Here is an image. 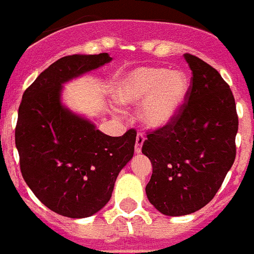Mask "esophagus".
Returning <instances> with one entry per match:
<instances>
[{
	"label": "esophagus",
	"mask_w": 254,
	"mask_h": 254,
	"mask_svg": "<svg viewBox=\"0 0 254 254\" xmlns=\"http://www.w3.org/2000/svg\"><path fill=\"white\" fill-rule=\"evenodd\" d=\"M145 135L142 133L137 134V138H135V146H134V151L135 154H141L142 151V145H143V142H145Z\"/></svg>",
	"instance_id": "obj_1"
}]
</instances>
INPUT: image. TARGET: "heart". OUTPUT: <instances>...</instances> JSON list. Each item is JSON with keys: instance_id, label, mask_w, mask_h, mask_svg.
<instances>
[{"instance_id": "obj_1", "label": "heart", "mask_w": 254, "mask_h": 254, "mask_svg": "<svg viewBox=\"0 0 254 254\" xmlns=\"http://www.w3.org/2000/svg\"><path fill=\"white\" fill-rule=\"evenodd\" d=\"M189 90L187 74L162 66H141L117 78L113 95L120 104L141 108L142 123L160 129L176 119Z\"/></svg>"}]
</instances>
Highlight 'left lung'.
<instances>
[{"label":"left lung","instance_id":"left-lung-1","mask_svg":"<svg viewBox=\"0 0 254 254\" xmlns=\"http://www.w3.org/2000/svg\"><path fill=\"white\" fill-rule=\"evenodd\" d=\"M184 59L193 74L184 106L172 123L147 133L142 146L152 164L146 194L168 216L207 205L236 156L239 119L230 86L198 57Z\"/></svg>","mask_w":254,"mask_h":254}]
</instances>
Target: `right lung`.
<instances>
[{"label": "right lung", "instance_id": "add662e5", "mask_svg": "<svg viewBox=\"0 0 254 254\" xmlns=\"http://www.w3.org/2000/svg\"><path fill=\"white\" fill-rule=\"evenodd\" d=\"M111 60L108 53L57 60L24 91L18 111L15 146L22 176L48 209L67 218H87L103 209L133 158L134 129L111 137L61 102L64 83Z\"/></svg>", "mask_w": 254, "mask_h": 254}]
</instances>
